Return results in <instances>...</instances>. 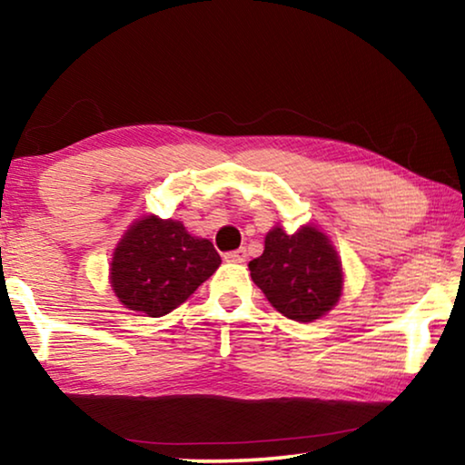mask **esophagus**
Wrapping results in <instances>:
<instances>
[{
    "mask_svg": "<svg viewBox=\"0 0 465 465\" xmlns=\"http://www.w3.org/2000/svg\"><path fill=\"white\" fill-rule=\"evenodd\" d=\"M246 248H238V250H233V252H227V254L223 256L225 258V262H235V264H242V262H246Z\"/></svg>",
    "mask_w": 465,
    "mask_h": 465,
    "instance_id": "1",
    "label": "esophagus"
}]
</instances>
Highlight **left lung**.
<instances>
[{
  "label": "left lung",
  "mask_w": 465,
  "mask_h": 465,
  "mask_svg": "<svg viewBox=\"0 0 465 465\" xmlns=\"http://www.w3.org/2000/svg\"><path fill=\"white\" fill-rule=\"evenodd\" d=\"M252 281L271 305L295 322L324 316L342 295V264L328 235L303 225L295 233L272 227L262 256L248 264Z\"/></svg>",
  "instance_id": "1"
}]
</instances>
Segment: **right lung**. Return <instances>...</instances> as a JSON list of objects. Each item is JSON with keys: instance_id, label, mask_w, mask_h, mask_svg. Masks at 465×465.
<instances>
[{"instance_id": "add662e5", "label": "right lung", "mask_w": 465, "mask_h": 465, "mask_svg": "<svg viewBox=\"0 0 465 465\" xmlns=\"http://www.w3.org/2000/svg\"><path fill=\"white\" fill-rule=\"evenodd\" d=\"M222 256L176 219L141 217L124 232L110 262V287L119 302L149 318L166 316L213 274Z\"/></svg>"}]
</instances>
